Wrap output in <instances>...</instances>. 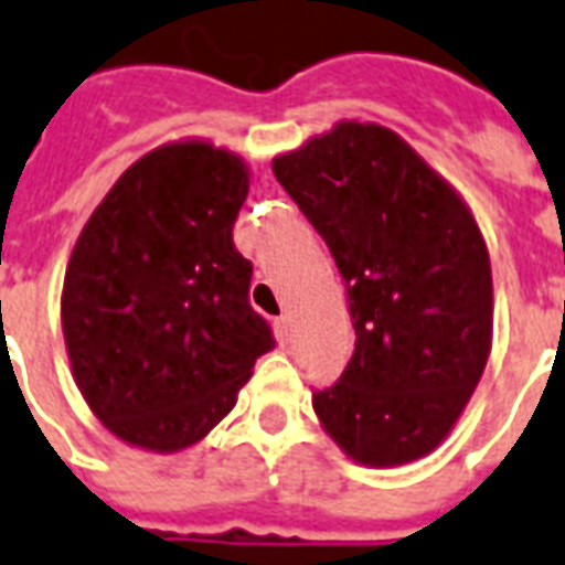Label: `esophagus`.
I'll return each instance as SVG.
<instances>
[{
	"instance_id": "obj_1",
	"label": "esophagus",
	"mask_w": 565,
	"mask_h": 565,
	"mask_svg": "<svg viewBox=\"0 0 565 565\" xmlns=\"http://www.w3.org/2000/svg\"><path fill=\"white\" fill-rule=\"evenodd\" d=\"M274 328H277L279 342H288V330H291V318H288L286 312H282V316L274 318Z\"/></svg>"
}]
</instances>
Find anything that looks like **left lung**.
<instances>
[{"instance_id": "obj_1", "label": "left lung", "mask_w": 565, "mask_h": 565, "mask_svg": "<svg viewBox=\"0 0 565 565\" xmlns=\"http://www.w3.org/2000/svg\"><path fill=\"white\" fill-rule=\"evenodd\" d=\"M348 288L354 354L312 408L348 456L405 465L447 438L491 345V265L456 190L379 125L274 160Z\"/></svg>"}]
</instances>
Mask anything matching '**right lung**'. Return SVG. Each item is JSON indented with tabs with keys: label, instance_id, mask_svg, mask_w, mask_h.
<instances>
[{
	"label": "right lung",
	"instance_id": "add662e5",
	"mask_svg": "<svg viewBox=\"0 0 565 565\" xmlns=\"http://www.w3.org/2000/svg\"><path fill=\"white\" fill-rule=\"evenodd\" d=\"M247 190L223 148L163 146L118 178L76 241L65 345L88 408L127 444L202 440L277 345L232 241Z\"/></svg>",
	"mask_w": 565,
	"mask_h": 565
}]
</instances>
